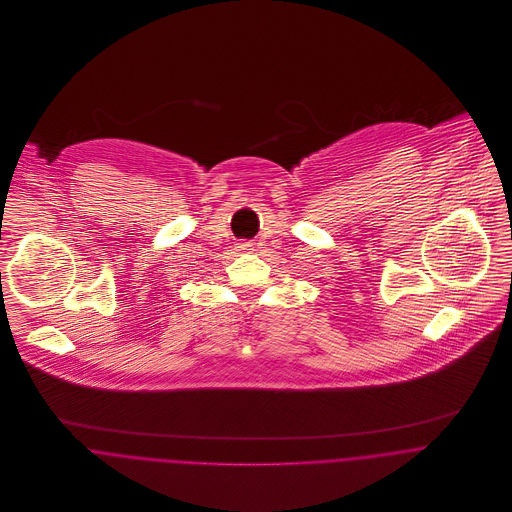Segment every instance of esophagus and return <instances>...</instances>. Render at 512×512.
<instances>
[{
    "instance_id": "esophagus-1",
    "label": "esophagus",
    "mask_w": 512,
    "mask_h": 512,
    "mask_svg": "<svg viewBox=\"0 0 512 512\" xmlns=\"http://www.w3.org/2000/svg\"><path fill=\"white\" fill-rule=\"evenodd\" d=\"M238 250H242V252H250V250H254L252 248V242H238V246H236Z\"/></svg>"
}]
</instances>
